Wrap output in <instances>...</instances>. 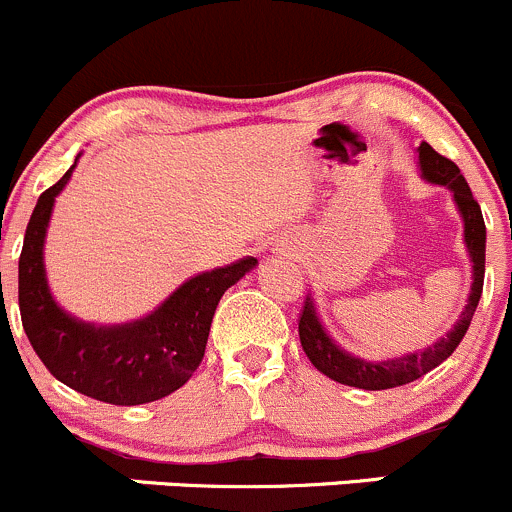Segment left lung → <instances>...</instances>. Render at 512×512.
Segmentation results:
<instances>
[{
  "label": "left lung",
  "instance_id": "1",
  "mask_svg": "<svg viewBox=\"0 0 512 512\" xmlns=\"http://www.w3.org/2000/svg\"><path fill=\"white\" fill-rule=\"evenodd\" d=\"M418 165H421V175L428 183L443 185V188L451 190L453 200L458 205V213L463 218V240H466L468 255H471L473 262V285L471 294H468V304L461 312V317H458V322L453 324L451 332L438 339L433 347H426L423 352L399 356V359L364 361L359 356H352L349 352H344V349H339L329 339V334L324 332L322 322L317 317L312 294H307L302 314H299V342H302V349L309 356V361L324 376L339 381V384L356 386V389L366 391H381L421 379L423 374L436 369L441 361H446L448 356L456 352V347L466 337L468 327H471L473 314H476L485 275V223L483 213H480V205L473 198L471 188H468L466 178L461 175L458 165L453 160L443 158L441 153L433 151L428 143L418 146Z\"/></svg>",
  "mask_w": 512,
  "mask_h": 512
}]
</instances>
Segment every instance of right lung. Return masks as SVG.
Here are the masks:
<instances>
[{
  "instance_id": "right-lung-1",
  "label": "right lung",
  "mask_w": 512,
  "mask_h": 512,
  "mask_svg": "<svg viewBox=\"0 0 512 512\" xmlns=\"http://www.w3.org/2000/svg\"><path fill=\"white\" fill-rule=\"evenodd\" d=\"M39 195L19 255V312L24 332L46 369L79 394L113 406H138L173 394L203 361L215 307L227 287L257 265L242 257L183 282L148 317L113 327L81 322L51 297L44 272V237L56 195L71 178ZM2 280V275H0Z\"/></svg>"
}]
</instances>
